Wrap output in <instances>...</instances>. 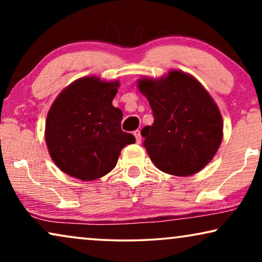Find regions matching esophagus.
<instances>
[{"instance_id":"esophagus-1","label":"esophagus","mask_w":262,"mask_h":262,"mask_svg":"<svg viewBox=\"0 0 262 262\" xmlns=\"http://www.w3.org/2000/svg\"><path fill=\"white\" fill-rule=\"evenodd\" d=\"M134 136H135V138H136V142H137V143H141V139H142L141 131H139V130H136V131L134 132Z\"/></svg>"}]
</instances>
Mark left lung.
Wrapping results in <instances>:
<instances>
[{
    "label": "left lung",
    "instance_id": "1",
    "mask_svg": "<svg viewBox=\"0 0 262 262\" xmlns=\"http://www.w3.org/2000/svg\"><path fill=\"white\" fill-rule=\"evenodd\" d=\"M154 124L142 128L144 148L160 170L177 177L198 173L223 138V120L211 95L191 75L171 70L159 80L141 78Z\"/></svg>",
    "mask_w": 262,
    "mask_h": 262
}]
</instances>
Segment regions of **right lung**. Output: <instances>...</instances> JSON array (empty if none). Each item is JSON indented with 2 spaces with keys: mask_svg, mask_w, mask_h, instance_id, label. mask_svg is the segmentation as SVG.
Segmentation results:
<instances>
[{
  "mask_svg": "<svg viewBox=\"0 0 262 262\" xmlns=\"http://www.w3.org/2000/svg\"><path fill=\"white\" fill-rule=\"evenodd\" d=\"M119 82L82 77L57 96L48 113L45 141L60 170L92 181L116 167L125 145L136 138L121 130L123 112L112 105Z\"/></svg>",
  "mask_w": 262,
  "mask_h": 262,
  "instance_id": "obj_1",
  "label": "right lung"
}]
</instances>
